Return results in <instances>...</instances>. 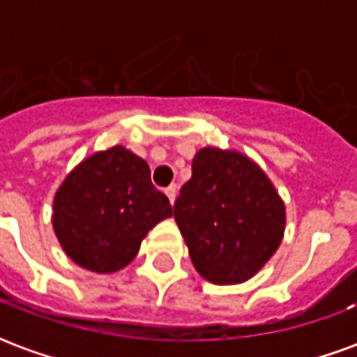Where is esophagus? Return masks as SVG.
Returning a JSON list of instances; mask_svg holds the SVG:
<instances>
[{
	"mask_svg": "<svg viewBox=\"0 0 357 357\" xmlns=\"http://www.w3.org/2000/svg\"><path fill=\"white\" fill-rule=\"evenodd\" d=\"M164 193H166V197H168V201L174 204V201H176V195H178V187L176 185L166 187V191H164Z\"/></svg>",
	"mask_w": 357,
	"mask_h": 357,
	"instance_id": "esophagus-1",
	"label": "esophagus"
}]
</instances>
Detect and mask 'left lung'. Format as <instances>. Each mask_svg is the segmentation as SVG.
Masks as SVG:
<instances>
[{"label":"left lung","mask_w":357,"mask_h":357,"mask_svg":"<svg viewBox=\"0 0 357 357\" xmlns=\"http://www.w3.org/2000/svg\"><path fill=\"white\" fill-rule=\"evenodd\" d=\"M174 218L195 269L214 284L256 275L281 245L284 204L266 172L237 151L201 149Z\"/></svg>","instance_id":"left-lung-1"}]
</instances>
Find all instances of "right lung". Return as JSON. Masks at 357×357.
Instances as JSON below:
<instances>
[{"mask_svg": "<svg viewBox=\"0 0 357 357\" xmlns=\"http://www.w3.org/2000/svg\"><path fill=\"white\" fill-rule=\"evenodd\" d=\"M172 216L168 197L151 183L149 164L122 145L74 168L53 199V231L66 256L95 273H114L141 241Z\"/></svg>", "mask_w": 357, "mask_h": 357, "instance_id": "1", "label": "right lung"}]
</instances>
